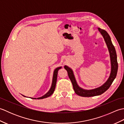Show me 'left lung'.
<instances>
[{
    "label": "left lung",
    "mask_w": 124,
    "mask_h": 124,
    "mask_svg": "<svg viewBox=\"0 0 124 124\" xmlns=\"http://www.w3.org/2000/svg\"><path fill=\"white\" fill-rule=\"evenodd\" d=\"M98 29L100 33H101L102 36L103 37L104 40L106 41V43L107 45L108 48L109 49L111 64V73H110L108 79L102 86L99 87L98 88L91 89V90H86V89L81 88L78 85L72 69H70L68 66L65 65L64 68L67 71L68 76H69L70 79L72 83L75 92L76 94L80 96L91 97L100 95L104 93L107 90H108V89H109L117 76L118 66L117 59V54L115 47L113 45L110 37L107 31L101 29L99 28H98Z\"/></svg>",
    "instance_id": "left-lung-1"
}]
</instances>
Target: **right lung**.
<instances>
[{
    "instance_id": "obj_1",
    "label": "right lung",
    "mask_w": 124,
    "mask_h": 124,
    "mask_svg": "<svg viewBox=\"0 0 124 124\" xmlns=\"http://www.w3.org/2000/svg\"><path fill=\"white\" fill-rule=\"evenodd\" d=\"M61 67H58L56 69H55L54 71V73H53V80H52V86L50 88L49 91L47 92V93L45 94L44 96L40 97H38L37 98V99H43L44 98H46L47 97H49L51 95L54 93L55 88V86H56V80H57V72L60 69H61ZM33 99H36V98H31Z\"/></svg>"
}]
</instances>
